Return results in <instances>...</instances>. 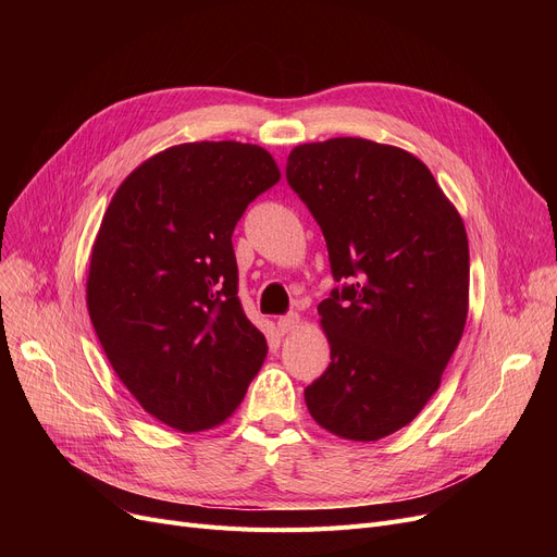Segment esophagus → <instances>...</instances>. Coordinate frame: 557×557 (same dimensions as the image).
<instances>
[{"mask_svg": "<svg viewBox=\"0 0 557 557\" xmlns=\"http://www.w3.org/2000/svg\"><path fill=\"white\" fill-rule=\"evenodd\" d=\"M298 327H300V315L298 313H288V315H282L277 320V330L282 334H290V332H296Z\"/></svg>", "mask_w": 557, "mask_h": 557, "instance_id": "obj_1", "label": "esophagus"}]
</instances>
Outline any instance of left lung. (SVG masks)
Masks as SVG:
<instances>
[{"mask_svg": "<svg viewBox=\"0 0 557 557\" xmlns=\"http://www.w3.org/2000/svg\"><path fill=\"white\" fill-rule=\"evenodd\" d=\"M286 181L325 234L334 280L318 305L332 363L311 418L355 443L399 431L441 388L470 309V246L429 166L363 137L300 144Z\"/></svg>", "mask_w": 557, "mask_h": 557, "instance_id": "8db88e82", "label": "left lung"}]
</instances>
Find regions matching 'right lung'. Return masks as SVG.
<instances>
[{"label":"right lung","instance_id":"1","mask_svg":"<svg viewBox=\"0 0 557 557\" xmlns=\"http://www.w3.org/2000/svg\"><path fill=\"white\" fill-rule=\"evenodd\" d=\"M280 178L257 144H175L126 175L101 219L87 311L116 376L171 429L223 424L267 359L237 298L232 232Z\"/></svg>","mask_w":557,"mask_h":557}]
</instances>
